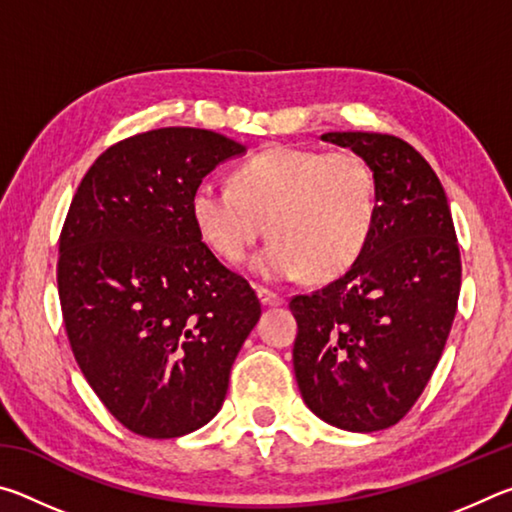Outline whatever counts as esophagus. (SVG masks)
I'll use <instances>...</instances> for the list:
<instances>
[{
  "instance_id": "esophagus-1",
  "label": "esophagus",
  "mask_w": 512,
  "mask_h": 512,
  "mask_svg": "<svg viewBox=\"0 0 512 512\" xmlns=\"http://www.w3.org/2000/svg\"><path fill=\"white\" fill-rule=\"evenodd\" d=\"M257 296H259V302H262L264 307H280L284 302L282 296H277L275 291L264 289V287H257Z\"/></svg>"
}]
</instances>
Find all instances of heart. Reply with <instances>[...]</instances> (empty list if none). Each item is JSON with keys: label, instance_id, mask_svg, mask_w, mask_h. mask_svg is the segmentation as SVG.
I'll use <instances>...</instances> for the list:
<instances>
[{"label": "heart", "instance_id": "obj_1", "mask_svg": "<svg viewBox=\"0 0 512 512\" xmlns=\"http://www.w3.org/2000/svg\"><path fill=\"white\" fill-rule=\"evenodd\" d=\"M377 205V173L361 153L300 146L253 155L235 185L203 180L189 203L198 235L230 264L268 228L273 239L253 257V271L273 282L305 273L325 282L348 271L368 244Z\"/></svg>", "mask_w": 512, "mask_h": 512}]
</instances>
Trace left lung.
Here are the masks:
<instances>
[{"label":"left lung","instance_id":"8db88e82","mask_svg":"<svg viewBox=\"0 0 512 512\" xmlns=\"http://www.w3.org/2000/svg\"><path fill=\"white\" fill-rule=\"evenodd\" d=\"M377 173V219L339 280L291 298L293 370L320 420L370 433L400 422L438 366L461 291L445 189L411 144L381 133H325Z\"/></svg>","mask_w":512,"mask_h":512}]
</instances>
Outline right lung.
I'll return each instance as SVG.
<instances>
[{
	"label": "right lung",
	"instance_id": "obj_1",
	"mask_svg": "<svg viewBox=\"0 0 512 512\" xmlns=\"http://www.w3.org/2000/svg\"><path fill=\"white\" fill-rule=\"evenodd\" d=\"M246 146L203 128L112 144L85 173L60 232L58 296L74 359L106 409L144 438L219 413L262 305L203 244L192 194Z\"/></svg>",
	"mask_w": 512,
	"mask_h": 512
}]
</instances>
